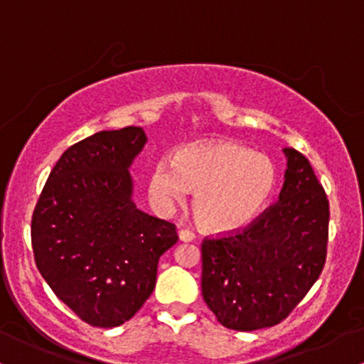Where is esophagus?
<instances>
[{
  "instance_id": "1",
  "label": "esophagus",
  "mask_w": 364,
  "mask_h": 364,
  "mask_svg": "<svg viewBox=\"0 0 364 364\" xmlns=\"http://www.w3.org/2000/svg\"><path fill=\"white\" fill-rule=\"evenodd\" d=\"M179 240L181 241H193L195 240V232L191 229H181L179 231Z\"/></svg>"
}]
</instances>
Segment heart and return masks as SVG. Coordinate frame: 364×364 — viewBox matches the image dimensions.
Masks as SVG:
<instances>
[{
    "label": "heart",
    "mask_w": 364,
    "mask_h": 364,
    "mask_svg": "<svg viewBox=\"0 0 364 364\" xmlns=\"http://www.w3.org/2000/svg\"><path fill=\"white\" fill-rule=\"evenodd\" d=\"M277 186L272 159L231 140H208L186 145L173 162L159 161L149 190L161 207L183 202L195 193L193 212L210 232L245 228L267 207Z\"/></svg>",
    "instance_id": "heart-1"
}]
</instances>
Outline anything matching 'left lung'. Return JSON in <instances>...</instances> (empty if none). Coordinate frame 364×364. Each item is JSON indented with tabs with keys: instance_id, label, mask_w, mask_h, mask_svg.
I'll return each mask as SVG.
<instances>
[{
	"instance_id": "1",
	"label": "left lung",
	"mask_w": 364,
	"mask_h": 364,
	"mask_svg": "<svg viewBox=\"0 0 364 364\" xmlns=\"http://www.w3.org/2000/svg\"><path fill=\"white\" fill-rule=\"evenodd\" d=\"M284 154L277 202L246 228L203 237V301L225 328L252 332L281 323L323 270L327 193L301 152Z\"/></svg>"
}]
</instances>
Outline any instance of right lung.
<instances>
[{
    "instance_id": "1",
    "label": "right lung",
    "mask_w": 364,
    "mask_h": 364,
    "mask_svg": "<svg viewBox=\"0 0 364 364\" xmlns=\"http://www.w3.org/2000/svg\"><path fill=\"white\" fill-rule=\"evenodd\" d=\"M147 136L99 132L63 152L37 200L31 237L44 281L82 321L112 328L144 306L176 225L136 208L128 168Z\"/></svg>"
}]
</instances>
